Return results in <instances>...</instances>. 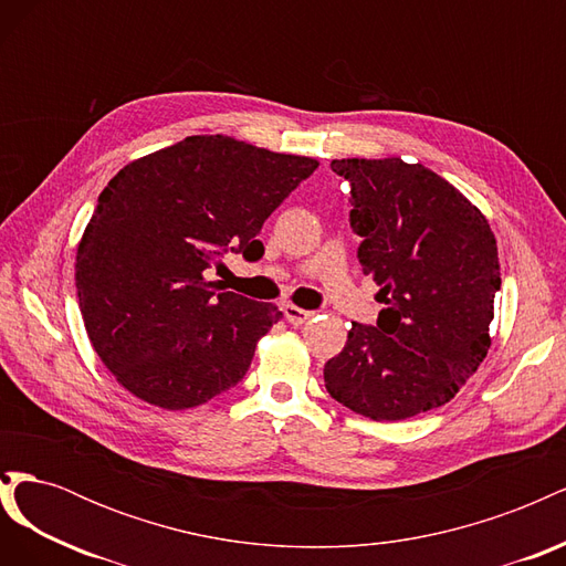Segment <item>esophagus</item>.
I'll list each match as a JSON object with an SVG mask.
<instances>
[{
    "mask_svg": "<svg viewBox=\"0 0 566 566\" xmlns=\"http://www.w3.org/2000/svg\"><path fill=\"white\" fill-rule=\"evenodd\" d=\"M283 314H285V318H287L290 325H302V323H306V321H310V318L314 316V312L300 310V306H295V304H285V306H283Z\"/></svg>",
    "mask_w": 566,
    "mask_h": 566,
    "instance_id": "obj_1",
    "label": "esophagus"
}]
</instances>
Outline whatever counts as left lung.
Returning <instances> with one entry per match:
<instances>
[{
    "label": "left lung",
    "instance_id": "8db88e82",
    "mask_svg": "<svg viewBox=\"0 0 566 566\" xmlns=\"http://www.w3.org/2000/svg\"><path fill=\"white\" fill-rule=\"evenodd\" d=\"M349 181L358 262L380 285L378 323L352 321L325 389L370 420L451 401L489 352L499 248L486 217L432 169L401 158L333 160Z\"/></svg>",
    "mask_w": 566,
    "mask_h": 566
}]
</instances>
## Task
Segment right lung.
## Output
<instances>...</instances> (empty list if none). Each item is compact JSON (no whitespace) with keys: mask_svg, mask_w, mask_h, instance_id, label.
I'll use <instances>...</instances> for the list:
<instances>
[{"mask_svg":"<svg viewBox=\"0 0 566 566\" xmlns=\"http://www.w3.org/2000/svg\"><path fill=\"white\" fill-rule=\"evenodd\" d=\"M318 167L231 136L184 142L129 163L101 191L77 248L84 328L115 380L153 406L193 408L245 378L279 306L217 293L208 271L256 235Z\"/></svg>","mask_w":566,"mask_h":566,"instance_id":"right-lung-1","label":"right lung"}]
</instances>
